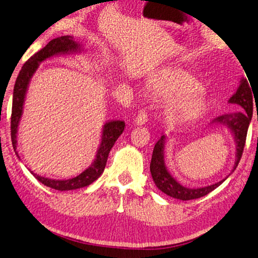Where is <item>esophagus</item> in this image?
<instances>
[{
    "label": "esophagus",
    "mask_w": 258,
    "mask_h": 258,
    "mask_svg": "<svg viewBox=\"0 0 258 258\" xmlns=\"http://www.w3.org/2000/svg\"><path fill=\"white\" fill-rule=\"evenodd\" d=\"M148 121L147 117V113L145 111H140L139 114L135 117V124L139 125V126H142V125L146 124V122Z\"/></svg>",
    "instance_id": "esophagus-1"
}]
</instances>
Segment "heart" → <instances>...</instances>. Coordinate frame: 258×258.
<instances>
[{
  "mask_svg": "<svg viewBox=\"0 0 258 258\" xmlns=\"http://www.w3.org/2000/svg\"><path fill=\"white\" fill-rule=\"evenodd\" d=\"M154 92L161 99H168L165 104V115L169 121H184L202 114L207 109L201 86L196 78L185 71L173 70L152 80Z\"/></svg>",
  "mask_w": 258,
  "mask_h": 258,
  "instance_id": "obj_1",
  "label": "heart"
}]
</instances>
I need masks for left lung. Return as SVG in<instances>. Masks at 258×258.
I'll use <instances>...</instances> for the list:
<instances>
[{"mask_svg": "<svg viewBox=\"0 0 258 258\" xmlns=\"http://www.w3.org/2000/svg\"><path fill=\"white\" fill-rule=\"evenodd\" d=\"M248 83L246 79H241L239 81V86L236 90V92L232 95L229 100V103L231 104H236L238 105L241 112L236 113H230V114H224L215 117L212 124H221L222 126H226L231 131V133L234 137V142L236 144V152H235V161L234 166H233V169L231 173L236 169V167L241 160L243 149L245 146V141H246V135H247V130L249 126V122L253 116V107H254V100L253 98L254 92L251 94ZM255 105H257L255 103ZM258 113V112H257ZM258 118V114H257ZM167 136L163 135L158 140V142L155 144L154 151H153V156L151 161V173L153 177V180L156 184V187L161 191V192L166 194L171 198H175V199H179L182 201L187 200H192L198 199V198H201L203 196H207L213 191L215 188H218L219 185L225 181L226 178L222 179V180L213 183L210 185H206V187L201 188H187L184 185L179 183L175 178H173L170 172L167 169L165 165V145H166Z\"/></svg>", "mask_w": 258, "mask_h": 258, "instance_id": "obj_1", "label": "left lung"}]
</instances>
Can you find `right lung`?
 Instances as JSON below:
<instances>
[{"label": "right lung", "instance_id": "obj_1", "mask_svg": "<svg viewBox=\"0 0 258 258\" xmlns=\"http://www.w3.org/2000/svg\"><path fill=\"white\" fill-rule=\"evenodd\" d=\"M83 50L82 45L74 39L71 36H61L55 39H51L43 49L36 52L28 60L24 63L22 67L19 77H17L14 92H13V105H12V116H11V139L13 148L17 157L20 158L19 153L16 152L17 148V132H19L20 121L23 115L24 102H25L26 93L28 85L31 82L36 70L39 67V63L45 61L46 59L51 58L58 55H67V53H78ZM125 127L124 121L121 119H113V121L106 122L103 127H102V135H101V143L95 155V159L92 161L88 168L82 171L79 175L69 178V179H51L39 176L34 171H31L32 175L37 179L39 182L47 185V187L56 189L59 191L66 190H76L79 188L87 187L91 184L93 181L102 175L104 171L107 156L111 148L114 145L116 140L123 133ZM21 159V158H20Z\"/></svg>", "mask_w": 258, "mask_h": 258}]
</instances>
